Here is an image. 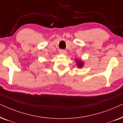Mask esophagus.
<instances>
[{
	"mask_svg": "<svg viewBox=\"0 0 123 123\" xmlns=\"http://www.w3.org/2000/svg\"><path fill=\"white\" fill-rule=\"evenodd\" d=\"M59 54L62 55H65L67 54V51L64 50H59Z\"/></svg>",
	"mask_w": 123,
	"mask_h": 123,
	"instance_id": "34e87169",
	"label": "esophagus"
}]
</instances>
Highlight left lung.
I'll use <instances>...</instances> for the list:
<instances>
[{
	"label": "left lung",
	"instance_id": "8db88e82",
	"mask_svg": "<svg viewBox=\"0 0 123 123\" xmlns=\"http://www.w3.org/2000/svg\"><path fill=\"white\" fill-rule=\"evenodd\" d=\"M77 65L78 68H82L83 66V62L81 60H77Z\"/></svg>",
	"mask_w": 123,
	"mask_h": 123
}]
</instances>
